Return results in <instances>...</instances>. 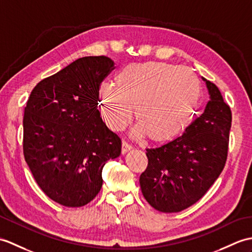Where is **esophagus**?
<instances>
[{
	"label": "esophagus",
	"instance_id": "esophagus-1",
	"mask_svg": "<svg viewBox=\"0 0 252 252\" xmlns=\"http://www.w3.org/2000/svg\"><path fill=\"white\" fill-rule=\"evenodd\" d=\"M132 149V146L128 145L126 142H122V148H121V153L122 155H126L127 151H130Z\"/></svg>",
	"mask_w": 252,
	"mask_h": 252
}]
</instances>
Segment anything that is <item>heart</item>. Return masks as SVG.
<instances>
[{
	"instance_id": "1",
	"label": "heart",
	"mask_w": 252,
	"mask_h": 252,
	"mask_svg": "<svg viewBox=\"0 0 252 252\" xmlns=\"http://www.w3.org/2000/svg\"><path fill=\"white\" fill-rule=\"evenodd\" d=\"M115 85L97 91L99 115L110 130H125L133 117L139 120L132 135L149 134L156 142L178 136L188 126L201 95V84L188 68L163 62L131 63L115 76Z\"/></svg>"
}]
</instances>
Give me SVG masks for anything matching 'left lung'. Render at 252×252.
<instances>
[{
  "label": "left lung",
  "mask_w": 252,
  "mask_h": 252,
  "mask_svg": "<svg viewBox=\"0 0 252 252\" xmlns=\"http://www.w3.org/2000/svg\"><path fill=\"white\" fill-rule=\"evenodd\" d=\"M205 81V109L184 134L157 148L146 149L148 166L140 175L144 197L162 213H178L205 194L223 169L227 156L231 109L215 84Z\"/></svg>",
  "instance_id": "8db88e82"
}]
</instances>
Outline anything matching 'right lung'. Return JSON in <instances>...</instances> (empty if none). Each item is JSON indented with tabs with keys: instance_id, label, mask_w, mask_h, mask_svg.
Listing matches in <instances>:
<instances>
[{
	"instance_id": "right-lung-1",
	"label": "right lung",
	"mask_w": 252,
	"mask_h": 252,
	"mask_svg": "<svg viewBox=\"0 0 252 252\" xmlns=\"http://www.w3.org/2000/svg\"><path fill=\"white\" fill-rule=\"evenodd\" d=\"M108 57H84L35 86L23 116V155L40 189L66 207L96 196L102 169L121 154L104 124L97 91L114 68Z\"/></svg>"
}]
</instances>
